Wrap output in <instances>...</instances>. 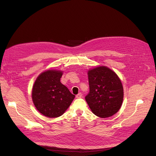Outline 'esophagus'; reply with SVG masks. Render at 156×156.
<instances>
[{"label":"esophagus","mask_w":156,"mask_h":156,"mask_svg":"<svg viewBox=\"0 0 156 156\" xmlns=\"http://www.w3.org/2000/svg\"><path fill=\"white\" fill-rule=\"evenodd\" d=\"M81 97H82V93H78V94L76 95V98H81Z\"/></svg>","instance_id":"1"}]
</instances>
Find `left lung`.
Instances as JSON below:
<instances>
[{"label": "left lung", "mask_w": 156, "mask_h": 156, "mask_svg": "<svg viewBox=\"0 0 156 156\" xmlns=\"http://www.w3.org/2000/svg\"><path fill=\"white\" fill-rule=\"evenodd\" d=\"M88 74L90 92L85 99L93 113L103 118L116 114L121 108L123 98L119 77L103 66L89 70Z\"/></svg>", "instance_id": "1"}]
</instances>
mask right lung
Masks as SVG:
<instances>
[{"mask_svg": "<svg viewBox=\"0 0 156 156\" xmlns=\"http://www.w3.org/2000/svg\"><path fill=\"white\" fill-rule=\"evenodd\" d=\"M63 73L48 70L41 73L34 84L32 98L40 113L49 118L61 116L70 106L75 95L60 82Z\"/></svg>", "mask_w": 156, "mask_h": 156, "instance_id": "1", "label": "right lung"}]
</instances>
